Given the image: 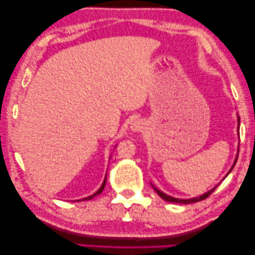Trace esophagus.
Listing matches in <instances>:
<instances>
[{
	"label": "esophagus",
	"mask_w": 255,
	"mask_h": 255,
	"mask_svg": "<svg viewBox=\"0 0 255 255\" xmlns=\"http://www.w3.org/2000/svg\"><path fill=\"white\" fill-rule=\"evenodd\" d=\"M131 128H132L133 131H135V132H141V131H142V128H143L142 123H141V122H134V123L132 124Z\"/></svg>",
	"instance_id": "1"
}]
</instances>
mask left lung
Returning <instances> with one entry per match:
<instances>
[{"label":"left lung","mask_w":255,"mask_h":255,"mask_svg":"<svg viewBox=\"0 0 255 255\" xmlns=\"http://www.w3.org/2000/svg\"><path fill=\"white\" fill-rule=\"evenodd\" d=\"M237 125H239V128H240V116H237ZM240 134V133H239ZM237 158H239V150H237V155H236V158H235V160H234V164H233V166L231 167V169L228 170V173H227V175L225 177H227L228 176V174L232 172L233 170V168H234V166H235V164H236V161H237ZM225 177H224V179H225ZM151 186L153 187V190H155L156 192H157V194L159 195V197L162 199V200H165V201H167V202H174V203H181V204H189V203H194V202H199V201H201V200H204V199H207L208 197H209V195L212 193V192H214L215 190H216V187L218 186V185H216V186H214L212 187V189L210 190V191H208V192H206V193L204 194H202V195H199V197H197V198H192V199H178V198H174V197H170V195H168V194H166V193H164V192H161L160 190H158L157 187H155L153 186L152 184H151Z\"/></svg>","instance_id":"obj_1"}]
</instances>
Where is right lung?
<instances>
[{
	"label": "right lung",
	"mask_w": 255,
	"mask_h": 255,
	"mask_svg": "<svg viewBox=\"0 0 255 255\" xmlns=\"http://www.w3.org/2000/svg\"><path fill=\"white\" fill-rule=\"evenodd\" d=\"M105 185H106V176H105V179H104V182H103V184H102V186L99 187V190L96 192V193H94L93 195H90V197H87V198H83V199H81V201H85V200H91V199H94L96 195H98V194H100L103 192V190L105 189ZM78 201H80V200H78Z\"/></svg>",
	"instance_id": "right-lung-1"
}]
</instances>
